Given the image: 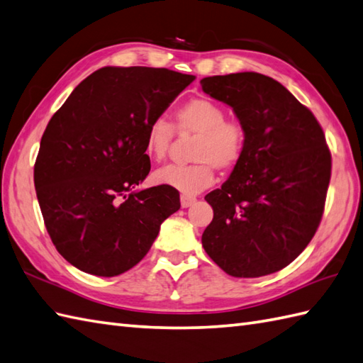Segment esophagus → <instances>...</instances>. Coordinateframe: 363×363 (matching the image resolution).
<instances>
[{
  "label": "esophagus",
  "instance_id": "esophagus-1",
  "mask_svg": "<svg viewBox=\"0 0 363 363\" xmlns=\"http://www.w3.org/2000/svg\"><path fill=\"white\" fill-rule=\"evenodd\" d=\"M196 197L194 196H184V194H182V197H180V203H182V206L183 208H188V206H191L192 203H196Z\"/></svg>",
  "mask_w": 363,
  "mask_h": 363
}]
</instances>
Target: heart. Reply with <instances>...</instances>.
Masks as SVG:
<instances>
[{
    "label": "heart",
    "instance_id": "1",
    "mask_svg": "<svg viewBox=\"0 0 363 363\" xmlns=\"http://www.w3.org/2000/svg\"><path fill=\"white\" fill-rule=\"evenodd\" d=\"M179 135H196L191 164H169L158 169L154 180L192 196L216 182V167L231 171L242 160L247 143L244 124L227 118V110L208 98H192L175 110L174 125L166 119H154L144 133V152L155 161H163Z\"/></svg>",
    "mask_w": 363,
    "mask_h": 363
}]
</instances>
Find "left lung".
<instances>
[{
	"instance_id": "left-lung-1",
	"label": "left lung",
	"mask_w": 363,
	"mask_h": 363,
	"mask_svg": "<svg viewBox=\"0 0 363 363\" xmlns=\"http://www.w3.org/2000/svg\"><path fill=\"white\" fill-rule=\"evenodd\" d=\"M200 85L228 104L247 132L242 160L205 197L214 217L203 248L231 277L270 275L308 247L321 222L331 180L323 128L286 86L259 72L205 77Z\"/></svg>"
}]
</instances>
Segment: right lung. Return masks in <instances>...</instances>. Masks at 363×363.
<instances>
[{"instance_id":"1","label":"right lung","mask_w":363,"mask_h":363,"mask_svg":"<svg viewBox=\"0 0 363 363\" xmlns=\"http://www.w3.org/2000/svg\"><path fill=\"white\" fill-rule=\"evenodd\" d=\"M194 79L167 68H101L48 123L34 164L37 199L52 244L79 270H130L180 209L174 188L132 189L150 171L147 125Z\"/></svg>"}]
</instances>
